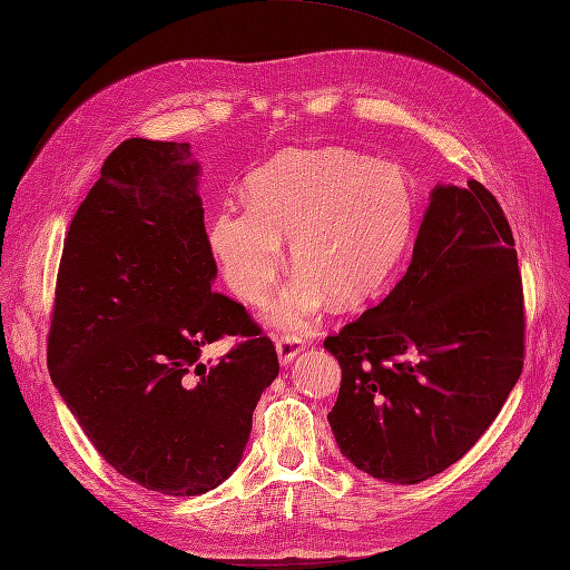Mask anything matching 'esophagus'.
I'll return each instance as SVG.
<instances>
[{
    "label": "esophagus",
    "mask_w": 570,
    "mask_h": 570,
    "mask_svg": "<svg viewBox=\"0 0 570 570\" xmlns=\"http://www.w3.org/2000/svg\"><path fill=\"white\" fill-rule=\"evenodd\" d=\"M302 350H304V342L299 337H281L275 342V352H278V361L283 366H289L292 361L299 356Z\"/></svg>",
    "instance_id": "obj_1"
}]
</instances>
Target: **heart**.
<instances>
[{
	"mask_svg": "<svg viewBox=\"0 0 570 570\" xmlns=\"http://www.w3.org/2000/svg\"><path fill=\"white\" fill-rule=\"evenodd\" d=\"M416 199L404 168L342 149L292 151L247 183V209L220 206L209 247L239 299L264 302L285 268L295 281L266 318L306 333L327 297L358 304L385 283L409 243Z\"/></svg>",
	"mask_w": 570,
	"mask_h": 570,
	"instance_id": "obj_1",
	"label": "heart"
}]
</instances>
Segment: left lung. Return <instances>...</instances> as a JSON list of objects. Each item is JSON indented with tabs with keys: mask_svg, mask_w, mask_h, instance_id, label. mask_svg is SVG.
Segmentation results:
<instances>
[{
	"mask_svg": "<svg viewBox=\"0 0 570 570\" xmlns=\"http://www.w3.org/2000/svg\"><path fill=\"white\" fill-rule=\"evenodd\" d=\"M523 287L502 206L435 185L390 295L323 342L342 368L327 423L361 473L416 485L485 433L523 371Z\"/></svg>",
	"mask_w": 570,
	"mask_h": 570,
	"instance_id": "left-lung-1",
	"label": "left lung"
}]
</instances>
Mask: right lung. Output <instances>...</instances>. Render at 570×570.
I'll list each match as a JSON object with an SVG mask.
<instances>
[{
  "label": "right lung",
  "instance_id": "obj_1",
  "mask_svg": "<svg viewBox=\"0 0 570 570\" xmlns=\"http://www.w3.org/2000/svg\"><path fill=\"white\" fill-rule=\"evenodd\" d=\"M187 142L132 137L76 212L47 366L82 433L147 490L195 497L243 461L278 356L245 306L212 289L216 262ZM246 337L218 365L200 352Z\"/></svg>",
  "mask_w": 570,
  "mask_h": 570
}]
</instances>
